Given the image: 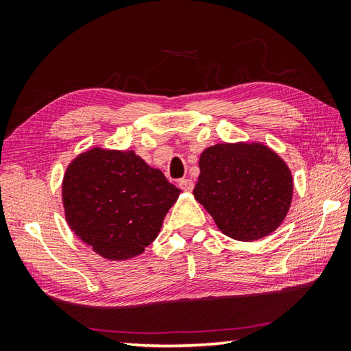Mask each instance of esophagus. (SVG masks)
<instances>
[{
    "mask_svg": "<svg viewBox=\"0 0 351 351\" xmlns=\"http://www.w3.org/2000/svg\"><path fill=\"white\" fill-rule=\"evenodd\" d=\"M193 187H195V185H193V181L190 180V178H185V180L180 181V189L184 191H191Z\"/></svg>",
    "mask_w": 351,
    "mask_h": 351,
    "instance_id": "34e87169",
    "label": "esophagus"
}]
</instances>
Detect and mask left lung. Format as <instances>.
I'll list each match as a JSON object with an SVG mask.
<instances>
[{
  "label": "left lung",
  "mask_w": 351,
  "mask_h": 351,
  "mask_svg": "<svg viewBox=\"0 0 351 351\" xmlns=\"http://www.w3.org/2000/svg\"><path fill=\"white\" fill-rule=\"evenodd\" d=\"M200 175L193 195L223 234L256 241L273 234L293 202V173L263 143H217L199 158Z\"/></svg>",
  "instance_id": "1"
}]
</instances>
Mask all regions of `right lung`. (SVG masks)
Here are the masks:
<instances>
[{"label":"right lung","mask_w":351,"mask_h":351,"mask_svg":"<svg viewBox=\"0 0 351 351\" xmlns=\"http://www.w3.org/2000/svg\"><path fill=\"white\" fill-rule=\"evenodd\" d=\"M180 193L134 151L98 146L69 162L62 184L72 232L110 261L141 255L158 237Z\"/></svg>","instance_id":"1"}]
</instances>
